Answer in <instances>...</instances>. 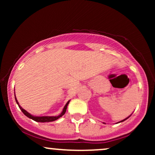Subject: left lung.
<instances>
[{
    "label": "left lung",
    "mask_w": 155,
    "mask_h": 155,
    "mask_svg": "<svg viewBox=\"0 0 155 155\" xmlns=\"http://www.w3.org/2000/svg\"><path fill=\"white\" fill-rule=\"evenodd\" d=\"M131 116V115H130V116L128 117H127V118H125V119H124V120H122V121H120V122H117V123H120V122H124V121H125L126 120H127V119H128L129 118V117H130ZM105 124V123H104Z\"/></svg>",
    "instance_id": "obj_1"
}]
</instances>
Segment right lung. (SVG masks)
<instances>
[{
    "instance_id": "obj_1",
    "label": "right lung",
    "mask_w": 155,
    "mask_h": 155,
    "mask_svg": "<svg viewBox=\"0 0 155 155\" xmlns=\"http://www.w3.org/2000/svg\"><path fill=\"white\" fill-rule=\"evenodd\" d=\"M15 101L16 102H17V105L19 106V108L21 109V111H22V113L24 114L25 115L26 117H28V118L31 119V120L35 121V122H53V121H55L57 120H58V119L60 118L61 117H63L64 114H65V111H66V109H67V106L68 105L69 102H70V101H68V102L66 103V104L65 105V106H64L63 111H62L61 113L58 116H42V117H38V116H33V115H32L31 114H30L29 112H28L26 111V110H25L24 108H22L21 107L20 105L19 104L18 101L17 100V97H16V95H15Z\"/></svg>"
}]
</instances>
